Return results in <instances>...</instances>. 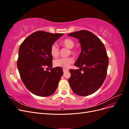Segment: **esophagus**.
<instances>
[{
	"label": "esophagus",
	"mask_w": 129,
	"mask_h": 129,
	"mask_svg": "<svg viewBox=\"0 0 129 129\" xmlns=\"http://www.w3.org/2000/svg\"><path fill=\"white\" fill-rule=\"evenodd\" d=\"M63 72H64V73H65V72H66L68 71V70H67V69H63Z\"/></svg>",
	"instance_id": "esophagus-1"
}]
</instances>
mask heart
<instances>
[{
	"label": "heart",
	"mask_w": 129,
	"mask_h": 129,
	"mask_svg": "<svg viewBox=\"0 0 129 129\" xmlns=\"http://www.w3.org/2000/svg\"><path fill=\"white\" fill-rule=\"evenodd\" d=\"M60 44L61 45L66 47V48L70 49V51H71L72 54H74V55L77 54V50L76 49H73L74 45H75V42L71 39H65L62 40L60 42ZM50 52L52 56L54 58H56L58 56V54H59V49H58L57 46L56 44H53L52 45L51 47H50ZM73 62L74 59L71 57L67 58H58V59L54 60V65L55 67L67 69L69 67V66Z\"/></svg>",
	"instance_id": "obj_1"
}]
</instances>
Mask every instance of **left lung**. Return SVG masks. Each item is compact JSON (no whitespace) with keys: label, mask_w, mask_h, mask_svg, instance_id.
I'll return each instance as SVG.
<instances>
[{"label":"left lung","mask_w":129,"mask_h":129,"mask_svg":"<svg viewBox=\"0 0 129 129\" xmlns=\"http://www.w3.org/2000/svg\"><path fill=\"white\" fill-rule=\"evenodd\" d=\"M68 36L77 39L81 47L80 55L74 64L80 68V71L70 69V87L77 95H91L102 86L107 76L109 58L105 46L94 34L86 30L69 33Z\"/></svg>","instance_id":"left-lung-1"}]
</instances>
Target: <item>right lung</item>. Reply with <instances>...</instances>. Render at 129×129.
Masks as SVG:
<instances>
[{
  "label": "right lung",
  "instance_id": "right-lung-1",
  "mask_svg": "<svg viewBox=\"0 0 129 129\" xmlns=\"http://www.w3.org/2000/svg\"><path fill=\"white\" fill-rule=\"evenodd\" d=\"M63 35L37 31L26 38L20 46L18 71L25 87L34 95L49 96L57 88L63 72L60 67L52 68L53 56L50 49ZM46 66L50 67V72L44 70Z\"/></svg>",
  "mask_w": 129,
  "mask_h": 129
}]
</instances>
